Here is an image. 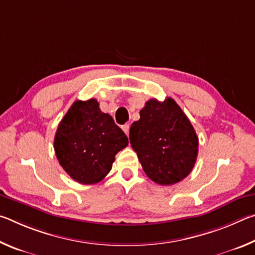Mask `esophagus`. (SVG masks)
Masks as SVG:
<instances>
[{
	"label": "esophagus",
	"instance_id": "1",
	"mask_svg": "<svg viewBox=\"0 0 255 255\" xmlns=\"http://www.w3.org/2000/svg\"><path fill=\"white\" fill-rule=\"evenodd\" d=\"M122 128H123V130L125 131V133H126V135L128 136V133H129V125H124Z\"/></svg>",
	"mask_w": 255,
	"mask_h": 255
}]
</instances>
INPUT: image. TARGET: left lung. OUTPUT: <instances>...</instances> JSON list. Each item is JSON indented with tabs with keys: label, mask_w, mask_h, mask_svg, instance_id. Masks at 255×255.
Here are the masks:
<instances>
[{
	"label": "left lung",
	"mask_w": 255,
	"mask_h": 255,
	"mask_svg": "<svg viewBox=\"0 0 255 255\" xmlns=\"http://www.w3.org/2000/svg\"><path fill=\"white\" fill-rule=\"evenodd\" d=\"M131 124L129 139L148 178L172 185L182 181L195 166L198 137L191 123L173 99H150Z\"/></svg>",
	"instance_id": "left-lung-1"
}]
</instances>
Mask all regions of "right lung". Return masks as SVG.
<instances>
[{
    "label": "right lung",
    "instance_id": "1",
    "mask_svg": "<svg viewBox=\"0 0 255 255\" xmlns=\"http://www.w3.org/2000/svg\"><path fill=\"white\" fill-rule=\"evenodd\" d=\"M128 138L96 99L77 100L59 123L54 148L60 165L82 184L100 182L109 173L115 156Z\"/></svg>",
    "mask_w": 255,
    "mask_h": 255
}]
</instances>
